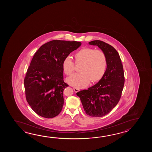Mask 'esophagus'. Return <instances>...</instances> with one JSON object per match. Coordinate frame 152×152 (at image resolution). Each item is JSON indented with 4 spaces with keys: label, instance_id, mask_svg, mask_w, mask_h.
Wrapping results in <instances>:
<instances>
[{
    "label": "esophagus",
    "instance_id": "34e87169",
    "mask_svg": "<svg viewBox=\"0 0 152 152\" xmlns=\"http://www.w3.org/2000/svg\"><path fill=\"white\" fill-rule=\"evenodd\" d=\"M73 90L75 91V92H79L80 91V90L79 88H74Z\"/></svg>",
    "mask_w": 152,
    "mask_h": 152
}]
</instances>
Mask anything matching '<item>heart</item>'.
Returning <instances> with one entry per match:
<instances>
[{"label":"heart","instance_id":"obj_1","mask_svg":"<svg viewBox=\"0 0 152 152\" xmlns=\"http://www.w3.org/2000/svg\"><path fill=\"white\" fill-rule=\"evenodd\" d=\"M75 65H80V73L72 75L67 79L68 84L77 88H83L90 83L100 80L105 74L107 67V58L105 52L91 47L82 48L73 55ZM75 64L69 58L62 63V71L70 75L75 71Z\"/></svg>","mask_w":152,"mask_h":152}]
</instances>
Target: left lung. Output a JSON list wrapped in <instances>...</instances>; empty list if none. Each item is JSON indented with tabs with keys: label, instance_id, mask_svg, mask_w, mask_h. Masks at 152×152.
<instances>
[{
	"label": "left lung",
	"instance_id": "obj_1",
	"mask_svg": "<svg viewBox=\"0 0 152 152\" xmlns=\"http://www.w3.org/2000/svg\"><path fill=\"white\" fill-rule=\"evenodd\" d=\"M88 43L97 45L105 52L107 67L105 74L97 84L78 92L77 95L80 98L87 115L100 117L110 113L120 101L125 81L123 65L118 53L113 46L99 40Z\"/></svg>",
	"mask_w": 152,
	"mask_h": 152
}]
</instances>
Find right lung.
<instances>
[{
	"label": "right lung",
	"mask_w": 152,
	"mask_h": 152,
	"mask_svg": "<svg viewBox=\"0 0 152 152\" xmlns=\"http://www.w3.org/2000/svg\"><path fill=\"white\" fill-rule=\"evenodd\" d=\"M81 42L53 40L34 55L24 80L26 99L40 116H58L64 103L63 91L68 87L64 80L62 63L80 46Z\"/></svg>",
	"instance_id": "add662e5"
}]
</instances>
